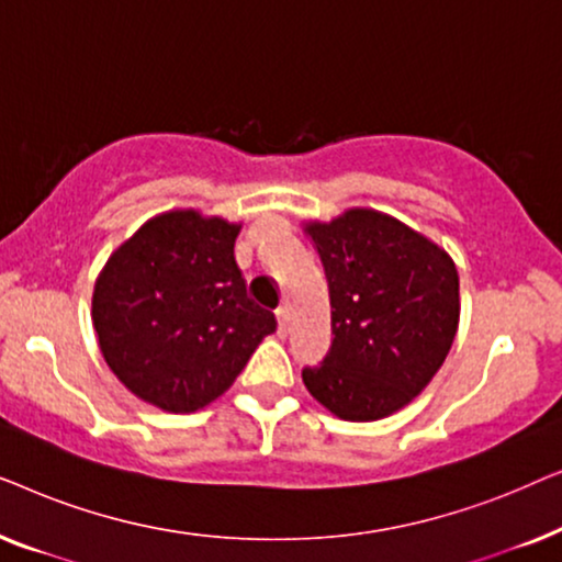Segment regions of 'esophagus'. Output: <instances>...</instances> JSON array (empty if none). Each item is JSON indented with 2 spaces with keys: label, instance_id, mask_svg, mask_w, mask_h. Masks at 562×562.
<instances>
[{
  "label": "esophagus",
  "instance_id": "34e87169",
  "mask_svg": "<svg viewBox=\"0 0 562 562\" xmlns=\"http://www.w3.org/2000/svg\"><path fill=\"white\" fill-rule=\"evenodd\" d=\"M276 317H279V333L286 335V333H289V319H291L289 306H281V310L276 312Z\"/></svg>",
  "mask_w": 562,
  "mask_h": 562
}]
</instances>
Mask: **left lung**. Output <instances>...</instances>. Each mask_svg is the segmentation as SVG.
<instances>
[{
  "label": "left lung",
  "instance_id": "obj_1",
  "mask_svg": "<svg viewBox=\"0 0 562 562\" xmlns=\"http://www.w3.org/2000/svg\"><path fill=\"white\" fill-rule=\"evenodd\" d=\"M325 266L333 348L302 379L345 422H375L414 402L448 358L460 319L448 250L391 214L352 206L304 222Z\"/></svg>",
  "mask_w": 562,
  "mask_h": 562
}]
</instances>
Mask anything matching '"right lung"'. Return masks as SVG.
Returning <instances> with one entry per match:
<instances>
[{
	"instance_id": "1",
	"label": "right lung",
	"mask_w": 562,
	"mask_h": 562,
	"mask_svg": "<svg viewBox=\"0 0 562 562\" xmlns=\"http://www.w3.org/2000/svg\"><path fill=\"white\" fill-rule=\"evenodd\" d=\"M240 227L199 210L160 212L99 271V350L143 402L173 414L202 409L276 333V317L250 302L235 263Z\"/></svg>"
}]
</instances>
